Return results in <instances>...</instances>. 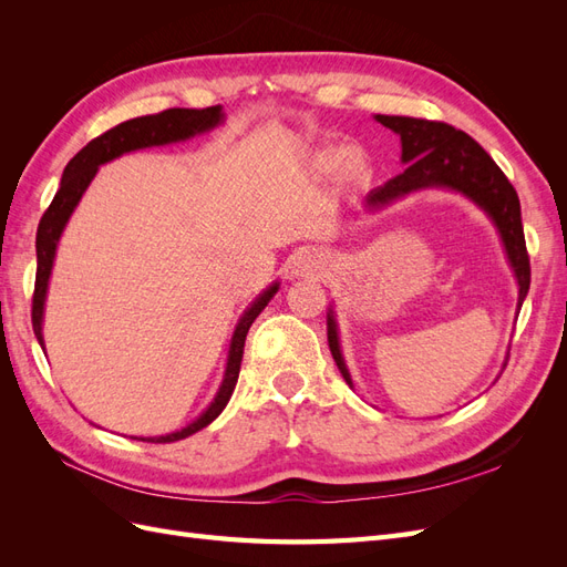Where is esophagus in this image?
<instances>
[{
    "label": "esophagus",
    "mask_w": 567,
    "mask_h": 567,
    "mask_svg": "<svg viewBox=\"0 0 567 567\" xmlns=\"http://www.w3.org/2000/svg\"><path fill=\"white\" fill-rule=\"evenodd\" d=\"M319 269H321V257L307 250L300 252L293 262V274H298V277H307V274L319 271Z\"/></svg>",
    "instance_id": "34e87169"
}]
</instances>
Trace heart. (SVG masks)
<instances>
[{
    "label": "heart",
    "mask_w": 567,
    "mask_h": 567,
    "mask_svg": "<svg viewBox=\"0 0 567 567\" xmlns=\"http://www.w3.org/2000/svg\"><path fill=\"white\" fill-rule=\"evenodd\" d=\"M310 167L319 175H331L340 167L342 177L350 182H362L369 175V163L364 158V153L348 151L342 146H326L312 153Z\"/></svg>",
    "instance_id": "heart-1"
}]
</instances>
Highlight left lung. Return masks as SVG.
<instances>
[{"instance_id":"left-lung-1","label":"left lung","mask_w":567,"mask_h":567,"mask_svg":"<svg viewBox=\"0 0 567 567\" xmlns=\"http://www.w3.org/2000/svg\"><path fill=\"white\" fill-rule=\"evenodd\" d=\"M375 123L392 130L402 144L404 173L375 186L364 196V210L379 213L388 205L406 198L409 194L425 192V188H444V192L461 194L487 215L494 225L506 252V262L516 277L518 286V310L529 290V257L525 248L520 200L516 188L496 165L489 153L480 146L466 132L454 130L447 123H431L421 117L404 115H373ZM326 336L342 379L352 388V375L348 371L346 357L340 350L338 321L333 305L326 312ZM508 359V352H506ZM506 367V362H504Z\"/></svg>"}]
</instances>
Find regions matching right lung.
<instances>
[{
  "label": "right lung",
  "instance_id": "obj_1",
  "mask_svg": "<svg viewBox=\"0 0 567 567\" xmlns=\"http://www.w3.org/2000/svg\"><path fill=\"white\" fill-rule=\"evenodd\" d=\"M221 123H225V111H221V106H210L203 111L169 109L158 115L134 117V120H127V123H123V125L109 130L106 134L96 136V140H92L80 153H75L71 163L65 165L59 192L40 219L38 241H35L38 277H35V296H32V329H35V336H38V342L42 346V350H44V336H42L44 305H47L51 269H54V260H56V248H59V241H61L68 219L73 217L78 203L82 200L84 192H87L92 179L96 177L99 167L120 158V156H125V153H132V151L188 142L192 136L210 132V130L219 127ZM279 286H281L279 281L269 284L262 293L246 307L244 315L238 317L231 340H229L225 375H221V383L215 392L213 402L205 406L192 423L179 427V431L165 433V435H151V437H132V440L177 442V440H184L188 435L203 431L205 425H210L221 414V409L227 406L231 392L236 388L238 371H241V357H244V346H246V336H248L250 323L257 319V315L265 310L267 302L277 296Z\"/></svg>",
  "mask_w": 567,
  "mask_h": 567
}]
</instances>
